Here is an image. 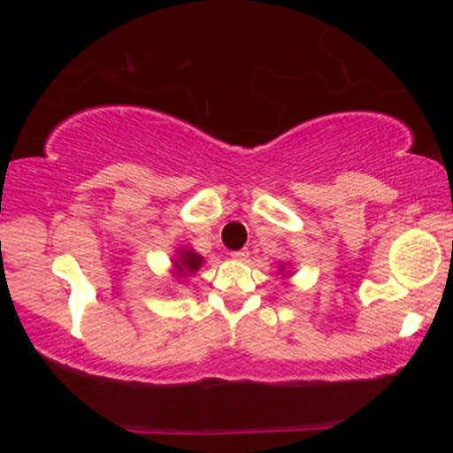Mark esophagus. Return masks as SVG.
I'll return each mask as SVG.
<instances>
[{
    "label": "esophagus",
    "mask_w": 453,
    "mask_h": 453,
    "mask_svg": "<svg viewBox=\"0 0 453 453\" xmlns=\"http://www.w3.org/2000/svg\"><path fill=\"white\" fill-rule=\"evenodd\" d=\"M232 258L246 260L248 258V250H238V252H232Z\"/></svg>",
    "instance_id": "34e87169"
}]
</instances>
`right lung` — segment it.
Masks as SVG:
<instances>
[{"label":"right lung","mask_w":453,"mask_h":453,"mask_svg":"<svg viewBox=\"0 0 453 453\" xmlns=\"http://www.w3.org/2000/svg\"><path fill=\"white\" fill-rule=\"evenodd\" d=\"M201 262H203V258H201L199 254L191 252V250H180V258L177 262V268H179V273H195V270H199Z\"/></svg>","instance_id":"right-lung-1"}]
</instances>
